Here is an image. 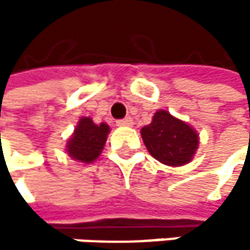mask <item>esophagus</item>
<instances>
[{
    "instance_id": "34e87169",
    "label": "esophagus",
    "mask_w": 250,
    "mask_h": 250,
    "mask_svg": "<svg viewBox=\"0 0 250 250\" xmlns=\"http://www.w3.org/2000/svg\"><path fill=\"white\" fill-rule=\"evenodd\" d=\"M133 119L131 117H125L123 120H119L117 122V125H120V127H130V125H133Z\"/></svg>"
}]
</instances>
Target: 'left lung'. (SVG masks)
<instances>
[{
    "mask_svg": "<svg viewBox=\"0 0 250 250\" xmlns=\"http://www.w3.org/2000/svg\"><path fill=\"white\" fill-rule=\"evenodd\" d=\"M140 134L149 153L168 167L189 164L200 145L197 130L167 110H158L152 117V123L145 125Z\"/></svg>",
    "mask_w": 250,
    "mask_h": 250,
    "instance_id": "obj_1",
    "label": "left lung"
}]
</instances>
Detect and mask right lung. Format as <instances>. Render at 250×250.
<instances>
[{
  "mask_svg": "<svg viewBox=\"0 0 250 250\" xmlns=\"http://www.w3.org/2000/svg\"><path fill=\"white\" fill-rule=\"evenodd\" d=\"M110 133L107 123L95 125L91 117H81L66 143V153L81 164H92L101 155Z\"/></svg>",
  "mask_w": 250,
  "mask_h": 250,
  "instance_id": "add662e5",
  "label": "right lung"
}]
</instances>
